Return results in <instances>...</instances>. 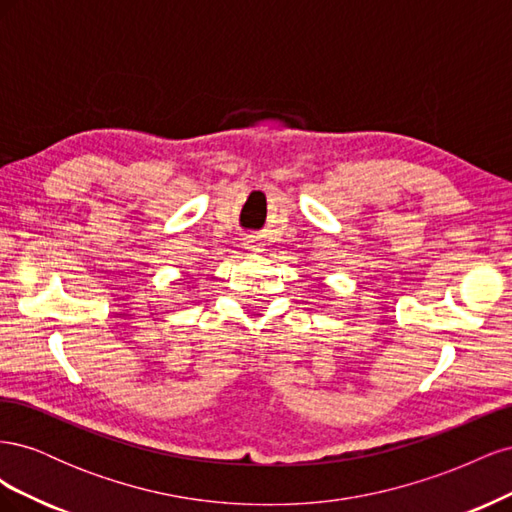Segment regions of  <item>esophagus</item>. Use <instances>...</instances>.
Wrapping results in <instances>:
<instances>
[{
	"mask_svg": "<svg viewBox=\"0 0 512 512\" xmlns=\"http://www.w3.org/2000/svg\"><path fill=\"white\" fill-rule=\"evenodd\" d=\"M243 245H245V250H250L252 254H260V252H265V245H262V239L260 237H245L243 239Z\"/></svg>",
	"mask_w": 512,
	"mask_h": 512,
	"instance_id": "obj_1",
	"label": "esophagus"
}]
</instances>
